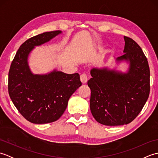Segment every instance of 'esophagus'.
<instances>
[{
    "mask_svg": "<svg viewBox=\"0 0 158 158\" xmlns=\"http://www.w3.org/2000/svg\"><path fill=\"white\" fill-rule=\"evenodd\" d=\"M80 79H81V83L85 84L88 81V77H87L85 74H82V75H80Z\"/></svg>",
    "mask_w": 158,
    "mask_h": 158,
    "instance_id": "1",
    "label": "esophagus"
}]
</instances>
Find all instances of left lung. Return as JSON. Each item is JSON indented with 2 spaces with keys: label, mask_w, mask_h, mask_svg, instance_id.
I'll use <instances>...</instances> for the list:
<instances>
[{
  "label": "left lung",
  "mask_w": 158,
  "mask_h": 158,
  "mask_svg": "<svg viewBox=\"0 0 158 158\" xmlns=\"http://www.w3.org/2000/svg\"><path fill=\"white\" fill-rule=\"evenodd\" d=\"M124 54L117 58L119 63H129L127 73L107 67L94 68L88 81L91 89L90 110L98 123L121 126L135 119L149 98L150 70L142 49L133 39L124 36Z\"/></svg>",
  "instance_id": "left-lung-1"
}]
</instances>
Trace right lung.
Masks as SVG:
<instances>
[{
    "mask_svg": "<svg viewBox=\"0 0 158 158\" xmlns=\"http://www.w3.org/2000/svg\"><path fill=\"white\" fill-rule=\"evenodd\" d=\"M62 31L46 32L22 44L10 66L9 94L13 105L30 122L48 123L62 115L73 94L81 85L78 73L66 74L53 70L45 75H34L28 58L35 48L49 41Z\"/></svg>",
    "mask_w": 158,
    "mask_h": 158,
    "instance_id": "right-lung-1",
    "label": "right lung"
}]
</instances>
